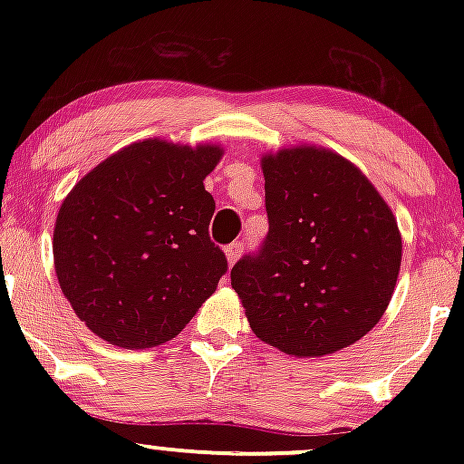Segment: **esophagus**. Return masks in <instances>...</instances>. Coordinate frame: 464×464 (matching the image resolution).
Segmentation results:
<instances>
[{"instance_id": "1", "label": "esophagus", "mask_w": 464, "mask_h": 464, "mask_svg": "<svg viewBox=\"0 0 464 464\" xmlns=\"http://www.w3.org/2000/svg\"><path fill=\"white\" fill-rule=\"evenodd\" d=\"M242 250H244V244H242V242H233V244H228V246L225 248L228 264H236L239 255H242Z\"/></svg>"}]
</instances>
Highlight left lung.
<instances>
[{"mask_svg": "<svg viewBox=\"0 0 464 464\" xmlns=\"http://www.w3.org/2000/svg\"><path fill=\"white\" fill-rule=\"evenodd\" d=\"M262 168L268 236L231 270L250 329L296 358L358 343L395 290V216L355 165L329 150H281Z\"/></svg>", "mask_w": 464, "mask_h": 464, "instance_id": "obj_1", "label": "left lung"}]
</instances>
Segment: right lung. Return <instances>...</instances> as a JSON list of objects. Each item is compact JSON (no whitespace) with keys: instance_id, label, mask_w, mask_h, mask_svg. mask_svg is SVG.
<instances>
[{"instance_id":"add662e5","label":"right lung","mask_w":464,"mask_h":464,"mask_svg":"<svg viewBox=\"0 0 464 464\" xmlns=\"http://www.w3.org/2000/svg\"><path fill=\"white\" fill-rule=\"evenodd\" d=\"M218 146L148 140L93 168L63 200L54 264L78 318L106 343H168L228 270L209 237L216 200L202 180Z\"/></svg>"}]
</instances>
